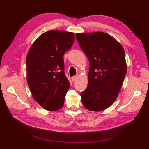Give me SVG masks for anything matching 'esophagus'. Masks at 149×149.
Masks as SVG:
<instances>
[{
  "label": "esophagus",
  "instance_id": "obj_1",
  "mask_svg": "<svg viewBox=\"0 0 149 149\" xmlns=\"http://www.w3.org/2000/svg\"><path fill=\"white\" fill-rule=\"evenodd\" d=\"M77 79V75H75V76H73L72 77V81H75Z\"/></svg>",
  "mask_w": 149,
  "mask_h": 149
}]
</instances>
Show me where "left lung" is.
<instances>
[{
	"label": "left lung",
	"mask_w": 149,
	"mask_h": 149,
	"mask_svg": "<svg viewBox=\"0 0 149 149\" xmlns=\"http://www.w3.org/2000/svg\"><path fill=\"white\" fill-rule=\"evenodd\" d=\"M76 39L90 63L82 102L88 110L100 111L112 105L121 90L127 72L124 50L105 33H77Z\"/></svg>",
	"instance_id": "8db88e82"
}]
</instances>
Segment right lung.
I'll list each match as a JSON object with an SVG mask.
<instances>
[{
    "label": "right lung",
    "instance_id": "obj_1",
    "mask_svg": "<svg viewBox=\"0 0 149 149\" xmlns=\"http://www.w3.org/2000/svg\"><path fill=\"white\" fill-rule=\"evenodd\" d=\"M74 33L52 30L34 41L26 58L27 81L33 98L44 109L57 111L64 105L70 86L63 55L74 43Z\"/></svg>",
    "mask_w": 149,
    "mask_h": 149
}]
</instances>
